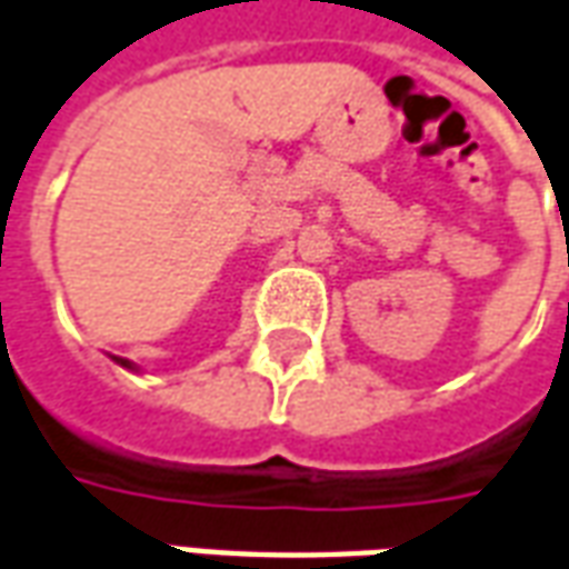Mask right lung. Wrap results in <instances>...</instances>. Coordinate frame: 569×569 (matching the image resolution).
<instances>
[{
    "label": "right lung",
    "instance_id": "add662e5",
    "mask_svg": "<svg viewBox=\"0 0 569 569\" xmlns=\"http://www.w3.org/2000/svg\"><path fill=\"white\" fill-rule=\"evenodd\" d=\"M117 362H120V366H123V368H129V371H136V366H132L129 359H117Z\"/></svg>",
    "mask_w": 569,
    "mask_h": 569
}]
</instances>
